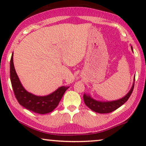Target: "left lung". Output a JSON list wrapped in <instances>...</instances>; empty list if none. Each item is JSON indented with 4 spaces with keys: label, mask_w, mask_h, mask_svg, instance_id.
I'll list each match as a JSON object with an SVG mask.
<instances>
[{
    "label": "left lung",
    "mask_w": 146,
    "mask_h": 146,
    "mask_svg": "<svg viewBox=\"0 0 146 146\" xmlns=\"http://www.w3.org/2000/svg\"><path fill=\"white\" fill-rule=\"evenodd\" d=\"M131 49H132V48H131ZM133 88H134V84L133 85L132 88H131L129 92L127 93V94L121 99L118 100L102 102L94 100V99L91 98L90 96L84 94V101L85 104L92 110L94 111L95 112L100 113H110L111 111L115 110L120 107L121 106H122L123 104L126 102L129 98L130 97L131 94H132Z\"/></svg>",
    "instance_id": "1"
}]
</instances>
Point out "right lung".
Returning <instances> with one entry per match:
<instances>
[{
	"label": "right lung",
	"instance_id": "1",
	"mask_svg": "<svg viewBox=\"0 0 146 146\" xmlns=\"http://www.w3.org/2000/svg\"><path fill=\"white\" fill-rule=\"evenodd\" d=\"M10 76L14 94L17 101L25 108L33 112L44 114L53 111L60 101L68 88L62 86L46 96H37L28 92L22 86L13 63V54L10 64Z\"/></svg>",
	"mask_w": 146,
	"mask_h": 146
}]
</instances>
